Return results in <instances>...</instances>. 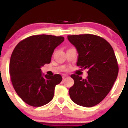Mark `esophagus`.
<instances>
[{"mask_svg":"<svg viewBox=\"0 0 128 128\" xmlns=\"http://www.w3.org/2000/svg\"><path fill=\"white\" fill-rule=\"evenodd\" d=\"M68 75H67V74H62V78L63 79H64V78H67V77H68Z\"/></svg>","mask_w":128,"mask_h":128,"instance_id":"34e87169","label":"esophagus"}]
</instances>
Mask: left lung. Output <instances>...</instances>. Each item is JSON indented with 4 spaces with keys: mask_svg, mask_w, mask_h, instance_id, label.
Returning <instances> with one entry per match:
<instances>
[{
    "mask_svg": "<svg viewBox=\"0 0 128 128\" xmlns=\"http://www.w3.org/2000/svg\"><path fill=\"white\" fill-rule=\"evenodd\" d=\"M67 39L78 54L77 66L88 70L86 79L72 74L74 85L69 89V95L77 105L95 106L109 93L118 75L114 50L106 40L94 35L68 36Z\"/></svg>",
    "mask_w": 128,
    "mask_h": 128,
    "instance_id": "obj_1",
    "label": "left lung"
}]
</instances>
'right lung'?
I'll list each match as a JSON object with an SVG mask.
<instances>
[{"mask_svg":"<svg viewBox=\"0 0 128 128\" xmlns=\"http://www.w3.org/2000/svg\"><path fill=\"white\" fill-rule=\"evenodd\" d=\"M64 41L63 36L38 35L26 38L16 46L10 62L14 88L21 99L32 106H42L54 98L55 87L62 80L60 74L42 73L49 64L54 50Z\"/></svg>","mask_w":128,"mask_h":128,"instance_id":"add662e5","label":"right lung"}]
</instances>
